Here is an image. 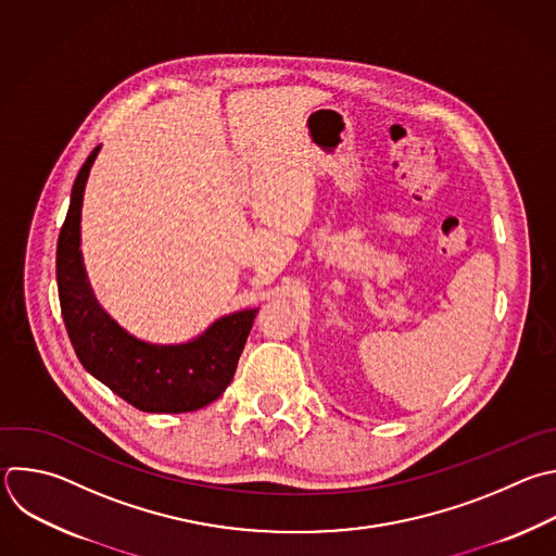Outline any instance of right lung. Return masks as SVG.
Segmentation results:
<instances>
[{"instance_id": "obj_1", "label": "right lung", "mask_w": 556, "mask_h": 556, "mask_svg": "<svg viewBox=\"0 0 556 556\" xmlns=\"http://www.w3.org/2000/svg\"><path fill=\"white\" fill-rule=\"evenodd\" d=\"M102 146L83 163L56 247L63 320L80 364L96 380L143 413H194L231 384L257 307L216 318L188 342L156 344L128 333L98 303L80 251L85 185Z\"/></svg>"}]
</instances>
